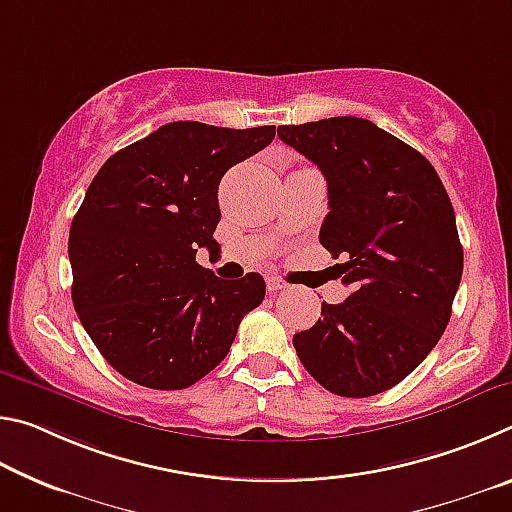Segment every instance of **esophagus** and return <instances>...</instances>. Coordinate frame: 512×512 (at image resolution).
Returning a JSON list of instances; mask_svg holds the SVG:
<instances>
[{
  "mask_svg": "<svg viewBox=\"0 0 512 512\" xmlns=\"http://www.w3.org/2000/svg\"><path fill=\"white\" fill-rule=\"evenodd\" d=\"M266 287H268V291L275 293V291L289 289V282H284L282 277H275V275H271V277H268V280H266Z\"/></svg>",
  "mask_w": 512,
  "mask_h": 512,
  "instance_id": "1",
  "label": "esophagus"
}]
</instances>
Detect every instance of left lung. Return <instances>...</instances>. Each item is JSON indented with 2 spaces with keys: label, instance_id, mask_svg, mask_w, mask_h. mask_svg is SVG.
<instances>
[{
  "label": "left lung",
  "instance_id": "8db88e82",
  "mask_svg": "<svg viewBox=\"0 0 512 512\" xmlns=\"http://www.w3.org/2000/svg\"><path fill=\"white\" fill-rule=\"evenodd\" d=\"M323 171L320 244L352 293L293 336L302 366L329 393L370 397L411 375L443 336L463 275L456 216L422 153L361 117L280 126Z\"/></svg>",
  "mask_w": 512,
  "mask_h": 512
}]
</instances>
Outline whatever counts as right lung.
<instances>
[{
  "label": "right lung",
  "mask_w": 512,
  "mask_h": 512,
  "mask_svg": "<svg viewBox=\"0 0 512 512\" xmlns=\"http://www.w3.org/2000/svg\"><path fill=\"white\" fill-rule=\"evenodd\" d=\"M273 137L275 126L171 121L110 155L94 176L69 228L72 300L119 375L155 391L192 386L262 305V275L221 280L196 250H219L223 173Z\"/></svg>",
  "instance_id": "add662e5"
}]
</instances>
